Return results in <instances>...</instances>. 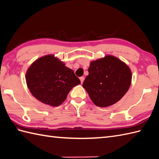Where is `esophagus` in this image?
<instances>
[{"mask_svg":"<svg viewBox=\"0 0 159 159\" xmlns=\"http://www.w3.org/2000/svg\"><path fill=\"white\" fill-rule=\"evenodd\" d=\"M80 82H81V83H83V81H84V76H81V77H80Z\"/></svg>","mask_w":159,"mask_h":159,"instance_id":"1","label":"esophagus"}]
</instances>
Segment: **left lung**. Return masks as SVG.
<instances>
[{"label":"left lung","instance_id":"obj_1","mask_svg":"<svg viewBox=\"0 0 159 159\" xmlns=\"http://www.w3.org/2000/svg\"><path fill=\"white\" fill-rule=\"evenodd\" d=\"M88 72L83 87L99 107H108L119 102L131 85L130 68L112 55L91 61Z\"/></svg>","mask_w":159,"mask_h":159}]
</instances>
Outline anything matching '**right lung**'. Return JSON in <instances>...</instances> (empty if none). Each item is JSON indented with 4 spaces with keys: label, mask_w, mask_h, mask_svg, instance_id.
Listing matches in <instances>:
<instances>
[{
    "label": "right lung",
    "mask_w": 159,
    "mask_h": 159,
    "mask_svg": "<svg viewBox=\"0 0 159 159\" xmlns=\"http://www.w3.org/2000/svg\"><path fill=\"white\" fill-rule=\"evenodd\" d=\"M25 79L33 96L51 106L61 105L70 91L80 84L72 70L53 55H45L33 62L26 72Z\"/></svg>",
    "instance_id": "obj_1"
}]
</instances>
